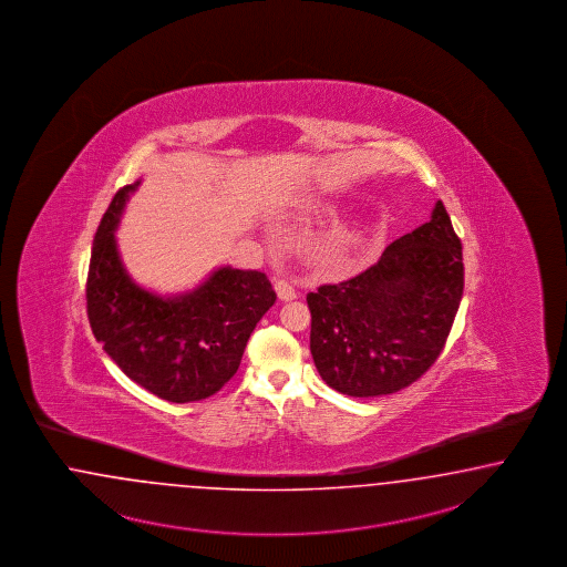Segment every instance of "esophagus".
<instances>
[{
    "label": "esophagus",
    "instance_id": "esophagus-1",
    "mask_svg": "<svg viewBox=\"0 0 567 567\" xmlns=\"http://www.w3.org/2000/svg\"><path fill=\"white\" fill-rule=\"evenodd\" d=\"M274 289H276V295H278V299L280 301H293L297 299V291H295L293 285L291 282H287V280H274Z\"/></svg>",
    "mask_w": 567,
    "mask_h": 567
}]
</instances>
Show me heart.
Instances as JSON below:
<instances>
[{
  "mask_svg": "<svg viewBox=\"0 0 567 567\" xmlns=\"http://www.w3.org/2000/svg\"><path fill=\"white\" fill-rule=\"evenodd\" d=\"M341 240H343V236L334 235L329 238V243H327V249H334V247H339L341 245Z\"/></svg>",
  "mask_w": 567,
  "mask_h": 567,
  "instance_id": "heart-1",
  "label": "heart"
}]
</instances>
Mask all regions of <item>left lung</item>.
<instances>
[{
	"label": "left lung",
	"mask_w": 567,
	"mask_h": 567,
	"mask_svg": "<svg viewBox=\"0 0 567 567\" xmlns=\"http://www.w3.org/2000/svg\"><path fill=\"white\" fill-rule=\"evenodd\" d=\"M465 285L463 247L442 200L379 261L308 293L310 350L324 383L352 398L409 388L437 360Z\"/></svg>",
	"instance_id": "8db88e82"
}]
</instances>
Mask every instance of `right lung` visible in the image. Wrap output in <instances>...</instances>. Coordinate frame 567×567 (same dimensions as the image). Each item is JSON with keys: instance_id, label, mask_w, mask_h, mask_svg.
I'll return each instance as SVG.
<instances>
[{"instance_id": "obj_1", "label": "right lung", "mask_w": 567, "mask_h": 567, "mask_svg": "<svg viewBox=\"0 0 567 567\" xmlns=\"http://www.w3.org/2000/svg\"><path fill=\"white\" fill-rule=\"evenodd\" d=\"M140 182L118 190L94 236L85 289L90 327L140 388L176 404L205 400L235 377L276 293L266 274L233 266L215 268L184 293L140 287L123 266L115 236Z\"/></svg>"}]
</instances>
